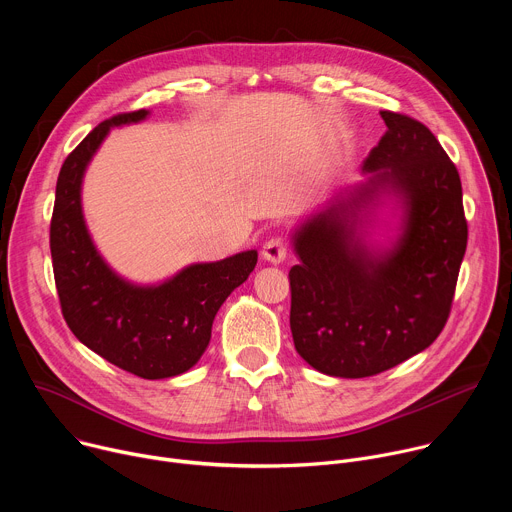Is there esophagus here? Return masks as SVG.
Here are the masks:
<instances>
[{"mask_svg":"<svg viewBox=\"0 0 512 512\" xmlns=\"http://www.w3.org/2000/svg\"><path fill=\"white\" fill-rule=\"evenodd\" d=\"M263 259L269 263H281L287 255V243L283 237H271L269 241L263 243V251H261Z\"/></svg>","mask_w":512,"mask_h":512,"instance_id":"34e87169","label":"esophagus"}]
</instances>
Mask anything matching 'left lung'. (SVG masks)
Masks as SVG:
<instances>
[{"instance_id": "obj_1", "label": "left lung", "mask_w": 512, "mask_h": 512, "mask_svg": "<svg viewBox=\"0 0 512 512\" xmlns=\"http://www.w3.org/2000/svg\"><path fill=\"white\" fill-rule=\"evenodd\" d=\"M387 131L364 160L371 186H391L407 206L397 245H362L352 202H332L296 239L289 326L300 356L324 375L362 379L425 350L444 330L468 243L462 182L440 141L417 119L381 111Z\"/></svg>"}]
</instances>
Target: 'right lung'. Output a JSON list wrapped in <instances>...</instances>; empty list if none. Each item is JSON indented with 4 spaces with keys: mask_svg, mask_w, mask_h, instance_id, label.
Instances as JSON below:
<instances>
[{
    "mask_svg": "<svg viewBox=\"0 0 512 512\" xmlns=\"http://www.w3.org/2000/svg\"><path fill=\"white\" fill-rule=\"evenodd\" d=\"M145 109L99 123L64 160L50 221V253L62 316L87 348L141 379H168L192 369L210 342L212 320L257 265V251L198 263L158 287L117 277L97 253L81 210L85 168L113 125Z\"/></svg>",
    "mask_w": 512,
    "mask_h": 512,
    "instance_id": "1",
    "label": "right lung"
}]
</instances>
